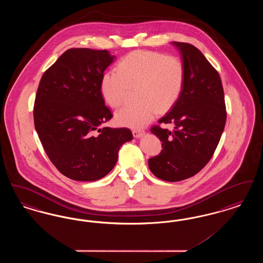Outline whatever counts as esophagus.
Masks as SVG:
<instances>
[{"label":"esophagus","mask_w":263,"mask_h":263,"mask_svg":"<svg viewBox=\"0 0 263 263\" xmlns=\"http://www.w3.org/2000/svg\"><path fill=\"white\" fill-rule=\"evenodd\" d=\"M132 133H133L134 137L141 138L145 134V131H143V130H133Z\"/></svg>","instance_id":"1"}]
</instances>
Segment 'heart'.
Wrapping results in <instances>:
<instances>
[{"label": "heart", "instance_id": "heart-1", "mask_svg": "<svg viewBox=\"0 0 263 263\" xmlns=\"http://www.w3.org/2000/svg\"><path fill=\"white\" fill-rule=\"evenodd\" d=\"M117 71H106L100 81L105 102L118 107L138 88L135 105H126L115 114L116 122L130 128H142L159 113L170 110L179 99L185 82V66L176 56L154 51H133L123 57Z\"/></svg>", "mask_w": 263, "mask_h": 263}]
</instances>
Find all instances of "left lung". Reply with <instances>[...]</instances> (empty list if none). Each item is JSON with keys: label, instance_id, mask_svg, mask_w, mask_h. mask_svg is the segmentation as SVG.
<instances>
[{"label": "left lung", "instance_id": "8db88e82", "mask_svg": "<svg viewBox=\"0 0 263 263\" xmlns=\"http://www.w3.org/2000/svg\"><path fill=\"white\" fill-rule=\"evenodd\" d=\"M185 66V82L177 102L151 132L163 150L149 159L151 172L165 181H180L198 174L211 160L225 128V97L217 70L198 48L173 42ZM173 123L175 130L160 124Z\"/></svg>", "mask_w": 263, "mask_h": 263}]
</instances>
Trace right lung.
I'll use <instances>...</instances> for the list:
<instances>
[{
    "mask_svg": "<svg viewBox=\"0 0 263 263\" xmlns=\"http://www.w3.org/2000/svg\"><path fill=\"white\" fill-rule=\"evenodd\" d=\"M107 50L65 51L40 80L33 107L34 126L51 163L78 181H95L115 165L121 145L132 140L128 128L99 129L112 117L100 92Z\"/></svg>",
    "mask_w": 263,
    "mask_h": 263,
    "instance_id": "add662e5",
    "label": "right lung"
}]
</instances>
